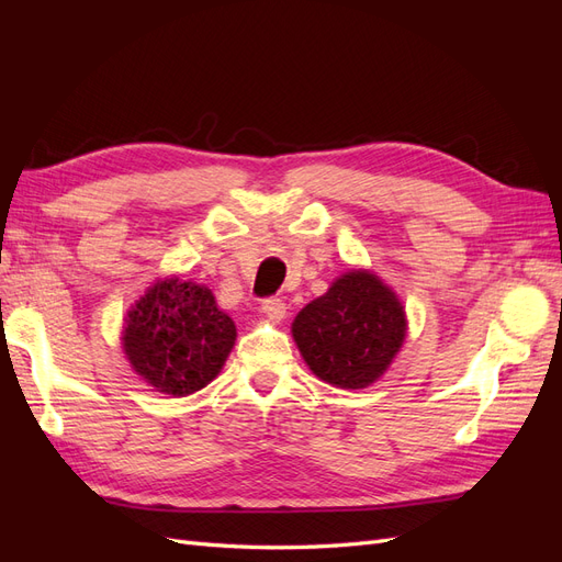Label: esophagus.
Segmentation results:
<instances>
[{"mask_svg":"<svg viewBox=\"0 0 562 562\" xmlns=\"http://www.w3.org/2000/svg\"><path fill=\"white\" fill-rule=\"evenodd\" d=\"M285 302L281 300V297H267L265 302H262V314L269 318V321H274V323H279L281 318H285Z\"/></svg>","mask_w":562,"mask_h":562,"instance_id":"obj_1","label":"esophagus"}]
</instances>
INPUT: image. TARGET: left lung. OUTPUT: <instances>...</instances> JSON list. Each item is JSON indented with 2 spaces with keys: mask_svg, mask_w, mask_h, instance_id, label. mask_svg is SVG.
Masks as SVG:
<instances>
[{
  "mask_svg": "<svg viewBox=\"0 0 562 562\" xmlns=\"http://www.w3.org/2000/svg\"><path fill=\"white\" fill-rule=\"evenodd\" d=\"M293 337L316 378L363 389L384 375L405 339L398 297L370 271H349L304 307Z\"/></svg>",
  "mask_w": 562,
  "mask_h": 562,
  "instance_id": "left-lung-1",
  "label": "left lung"
}]
</instances>
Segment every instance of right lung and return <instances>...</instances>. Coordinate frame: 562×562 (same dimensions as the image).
<instances>
[{"label":"right lung","instance_id":"obj_1","mask_svg":"<svg viewBox=\"0 0 562 562\" xmlns=\"http://www.w3.org/2000/svg\"><path fill=\"white\" fill-rule=\"evenodd\" d=\"M234 321L199 283L166 279L135 304L124 328L133 370L168 396H187L223 370L234 347Z\"/></svg>","mask_w":562,"mask_h":562}]
</instances>
